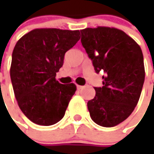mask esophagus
<instances>
[{"label":"esophagus","mask_w":154,"mask_h":154,"mask_svg":"<svg viewBox=\"0 0 154 154\" xmlns=\"http://www.w3.org/2000/svg\"><path fill=\"white\" fill-rule=\"evenodd\" d=\"M82 88H83V86H79V85L77 86V89H78V90H81Z\"/></svg>","instance_id":"1"}]
</instances>
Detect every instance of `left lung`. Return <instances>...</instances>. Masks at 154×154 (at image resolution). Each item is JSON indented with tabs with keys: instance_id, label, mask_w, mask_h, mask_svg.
<instances>
[{
	"instance_id": "1",
	"label": "left lung",
	"mask_w": 154,
	"mask_h": 154,
	"mask_svg": "<svg viewBox=\"0 0 154 154\" xmlns=\"http://www.w3.org/2000/svg\"><path fill=\"white\" fill-rule=\"evenodd\" d=\"M96 73L103 71L102 87H94L87 108L92 121L114 127L127 119L137 105L145 80L142 51L138 44L116 28L98 26L80 31Z\"/></svg>"
}]
</instances>
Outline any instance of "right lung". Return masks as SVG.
<instances>
[{
	"label": "right lung",
	"mask_w": 154,
	"mask_h": 154,
	"mask_svg": "<svg viewBox=\"0 0 154 154\" xmlns=\"http://www.w3.org/2000/svg\"><path fill=\"white\" fill-rule=\"evenodd\" d=\"M80 34L56 28L35 29L15 45L10 68L15 98L21 111L36 124L53 125L65 115L76 86L59 83L56 75Z\"/></svg>",
	"instance_id": "obj_1"
}]
</instances>
